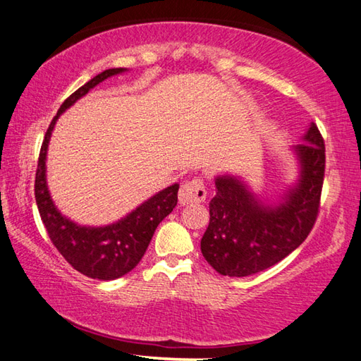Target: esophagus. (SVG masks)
Here are the masks:
<instances>
[{
  "mask_svg": "<svg viewBox=\"0 0 361 361\" xmlns=\"http://www.w3.org/2000/svg\"><path fill=\"white\" fill-rule=\"evenodd\" d=\"M207 197V190L204 179L201 178H193L182 183L179 190V202L182 205L188 204H196V202H204Z\"/></svg>",
  "mask_w": 361,
  "mask_h": 361,
  "instance_id": "1",
  "label": "esophagus"
}]
</instances>
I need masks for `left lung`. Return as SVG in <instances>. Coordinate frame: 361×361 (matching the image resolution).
<instances>
[{
	"mask_svg": "<svg viewBox=\"0 0 361 361\" xmlns=\"http://www.w3.org/2000/svg\"><path fill=\"white\" fill-rule=\"evenodd\" d=\"M295 151L301 162V179L278 207L259 204L235 178L216 179L210 224L201 250L218 274L248 276L275 266L300 247L314 228L326 168L324 139L315 123Z\"/></svg>",
	"mask_w": 361,
	"mask_h": 361,
	"instance_id": "8db88e82",
	"label": "left lung"
}]
</instances>
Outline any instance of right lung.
<instances>
[{"label": "right lung", "instance_id": "1", "mask_svg": "<svg viewBox=\"0 0 361 361\" xmlns=\"http://www.w3.org/2000/svg\"><path fill=\"white\" fill-rule=\"evenodd\" d=\"M123 71V68L103 71L63 102L44 134L35 173V201L52 244L77 271L94 279H116L131 271L145 255L159 224L178 205L179 185L174 183L143 202L122 221L106 227H82L66 219L55 208L47 191L46 153L57 118L95 85Z\"/></svg>", "mask_w": 361, "mask_h": 361}]
</instances>
